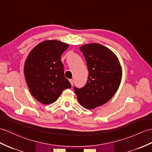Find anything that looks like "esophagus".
<instances>
[{"label":"esophagus","instance_id":"1","mask_svg":"<svg viewBox=\"0 0 152 152\" xmlns=\"http://www.w3.org/2000/svg\"><path fill=\"white\" fill-rule=\"evenodd\" d=\"M69 82H70V84H71V86H73V84H74V80H72V79H70V80H69Z\"/></svg>","mask_w":152,"mask_h":152}]
</instances>
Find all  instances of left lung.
Here are the masks:
<instances>
[{
	"instance_id": "obj_1",
	"label": "left lung",
	"mask_w": 152,
	"mask_h": 152,
	"mask_svg": "<svg viewBox=\"0 0 152 152\" xmlns=\"http://www.w3.org/2000/svg\"><path fill=\"white\" fill-rule=\"evenodd\" d=\"M89 71L82 88L74 87L77 100L85 108L94 109L107 102L117 91L122 69L117 57L104 46L92 43L80 48Z\"/></svg>"
}]
</instances>
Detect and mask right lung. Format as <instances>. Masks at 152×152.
Wrapping results in <instances>:
<instances>
[{"mask_svg": "<svg viewBox=\"0 0 152 152\" xmlns=\"http://www.w3.org/2000/svg\"><path fill=\"white\" fill-rule=\"evenodd\" d=\"M69 45L49 40L37 45L28 55L24 72L31 94L41 103H53L71 84L65 77L61 56Z\"/></svg>", "mask_w": 152, "mask_h": 152, "instance_id": "1", "label": "right lung"}]
</instances>
